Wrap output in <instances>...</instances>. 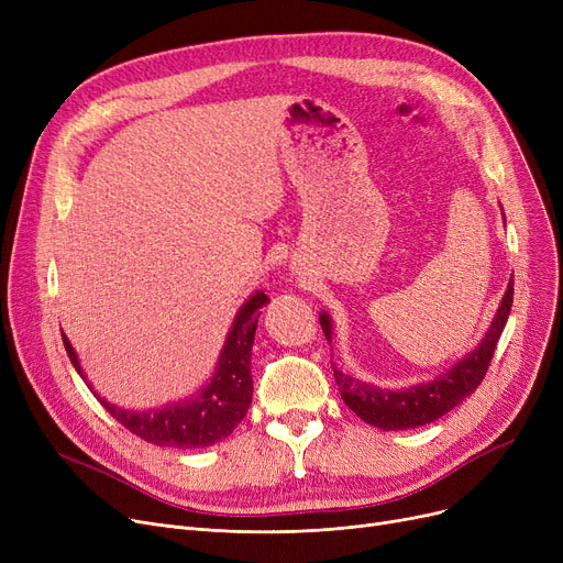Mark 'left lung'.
Instances as JSON below:
<instances>
[{"mask_svg":"<svg viewBox=\"0 0 563 563\" xmlns=\"http://www.w3.org/2000/svg\"><path fill=\"white\" fill-rule=\"evenodd\" d=\"M505 217V214H501ZM514 303V280H509L505 297H501L497 312L482 342L459 358L450 369L438 376L418 383L408 388H378L374 383H365L356 376H349L333 365V374L340 386L344 404L356 416L383 431H406L424 427L445 416L454 406L463 404L472 393L479 388L486 376V369L493 361L497 340L507 327V319ZM321 331L327 340H333V319L329 312L319 314Z\"/></svg>","mask_w":563,"mask_h":563,"instance_id":"8db88e82","label":"left lung"}]
</instances>
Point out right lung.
<instances>
[{"label": "right lung", "mask_w": 563, "mask_h": 563, "mask_svg": "<svg viewBox=\"0 0 563 563\" xmlns=\"http://www.w3.org/2000/svg\"><path fill=\"white\" fill-rule=\"evenodd\" d=\"M266 303H269L266 294L255 289L242 303V308L236 310L232 327L225 335L223 349L219 353L214 374L200 390H196L187 399H177L173 404L151 410L121 408L100 397L91 383L86 380L77 351L73 349L66 333H62V338L68 358L75 365L77 374L86 380L88 390H91L111 416L134 435L159 448H210L214 442L228 438L234 431V427L246 418V410L253 399L251 351L260 319V308Z\"/></svg>", "instance_id": "add662e5"}]
</instances>
